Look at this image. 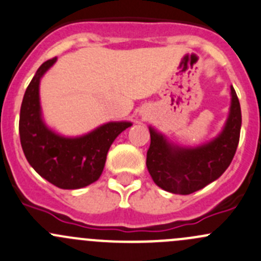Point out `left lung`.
Returning <instances> with one entry per match:
<instances>
[{
    "label": "left lung",
    "instance_id": "obj_1",
    "mask_svg": "<svg viewBox=\"0 0 261 261\" xmlns=\"http://www.w3.org/2000/svg\"><path fill=\"white\" fill-rule=\"evenodd\" d=\"M231 109L225 128L211 143L184 149L173 146L150 127L146 167L158 187L174 194H191L223 174L235 156L240 140L241 109L231 87Z\"/></svg>",
    "mask_w": 261,
    "mask_h": 261
}]
</instances>
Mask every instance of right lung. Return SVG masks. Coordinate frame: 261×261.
I'll return each instance as SVG.
<instances>
[{"label": "right lung", "mask_w": 261, "mask_h": 261, "mask_svg": "<svg viewBox=\"0 0 261 261\" xmlns=\"http://www.w3.org/2000/svg\"><path fill=\"white\" fill-rule=\"evenodd\" d=\"M57 58L39 67L23 94L20 110V141L29 164L44 179L62 189H78L101 177L107 151L130 122H109L81 138H63L41 120L39 83Z\"/></svg>", "instance_id": "right-lung-1"}]
</instances>
